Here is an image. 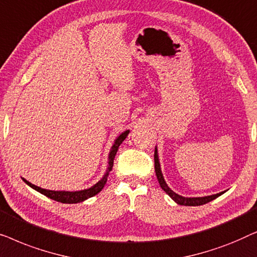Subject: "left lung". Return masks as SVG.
<instances>
[{"instance_id": "1", "label": "left lung", "mask_w": 257, "mask_h": 257, "mask_svg": "<svg viewBox=\"0 0 257 257\" xmlns=\"http://www.w3.org/2000/svg\"><path fill=\"white\" fill-rule=\"evenodd\" d=\"M154 168H156V174L158 178V181H159L160 187L164 189L165 192L167 193L168 195L171 196L172 200H174L178 205L181 206H201L205 205V203L212 201V200L216 199L217 196H220L221 194H223L224 192L217 193V194H213V195H208V196H199V198H185V196L179 195L177 193L172 191V189L168 187L166 181L163 177V173H161V168H160V163H159V157H158V150L156 147L154 150Z\"/></svg>"}]
</instances>
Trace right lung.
<instances>
[{"label": "right lung", "instance_id": "1", "mask_svg": "<svg viewBox=\"0 0 257 257\" xmlns=\"http://www.w3.org/2000/svg\"><path fill=\"white\" fill-rule=\"evenodd\" d=\"M128 133H130V130H126V131H124L121 133V135H119L117 138H115L114 144L111 147L110 154H108V166H107L106 172H105L104 177L101 178L100 180L97 182V184L91 186L90 188L82 189V191H76V192L50 191V189H44V188L38 187V186H35V185L31 184V182L27 181L26 179L22 178L23 181L26 182L28 186H30L31 188H34L35 191L40 192L41 194H43L45 196H48V198L55 200V201H58V202H62V203H78V202H82V201H84V200H86L89 198H92V196L98 194V193H99L101 189L104 188V186L107 181L108 173H110L112 167H113V160H114L115 154H117V151L119 149V146H120V144L126 139V137H127Z\"/></svg>", "mask_w": 257, "mask_h": 257}]
</instances>
